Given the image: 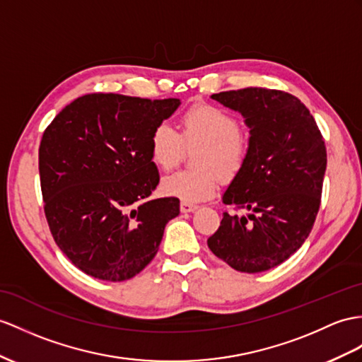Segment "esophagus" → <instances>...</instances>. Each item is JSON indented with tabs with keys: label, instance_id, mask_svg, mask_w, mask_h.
I'll return each mask as SVG.
<instances>
[{
	"label": "esophagus",
	"instance_id": "1",
	"mask_svg": "<svg viewBox=\"0 0 362 362\" xmlns=\"http://www.w3.org/2000/svg\"><path fill=\"white\" fill-rule=\"evenodd\" d=\"M198 209L197 204H192V202H181V211L182 214H190V211H195Z\"/></svg>",
	"mask_w": 362,
	"mask_h": 362
}]
</instances>
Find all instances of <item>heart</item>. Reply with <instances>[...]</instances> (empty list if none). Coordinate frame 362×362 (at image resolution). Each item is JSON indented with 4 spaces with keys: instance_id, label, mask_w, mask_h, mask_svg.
<instances>
[{
    "instance_id": "obj_1",
    "label": "heart",
    "mask_w": 362,
    "mask_h": 362,
    "mask_svg": "<svg viewBox=\"0 0 362 362\" xmlns=\"http://www.w3.org/2000/svg\"><path fill=\"white\" fill-rule=\"evenodd\" d=\"M201 144L195 155L197 169L165 176L161 192L184 202L209 199L218 190L221 176L232 180L241 172L250 153V141L240 130L233 115L210 104H198L181 117V134L170 124H158L148 139L152 163L170 170L181 161L184 146Z\"/></svg>"
}]
</instances>
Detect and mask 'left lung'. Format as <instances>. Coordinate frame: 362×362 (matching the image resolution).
Instances as JSON below:
<instances>
[{"instance_id": "obj_1", "label": "left lung", "mask_w": 362, "mask_h": 362, "mask_svg": "<svg viewBox=\"0 0 362 362\" xmlns=\"http://www.w3.org/2000/svg\"><path fill=\"white\" fill-rule=\"evenodd\" d=\"M211 98L240 112L250 129V153L223 195L249 211H224L209 249L238 272L279 266L301 247L318 215L327 152L305 105L283 90L247 87Z\"/></svg>"}]
</instances>
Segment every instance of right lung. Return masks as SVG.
Masks as SVG:
<instances>
[{
  "label": "right lung",
  "mask_w": 362,
  "mask_h": 362,
  "mask_svg": "<svg viewBox=\"0 0 362 362\" xmlns=\"http://www.w3.org/2000/svg\"><path fill=\"white\" fill-rule=\"evenodd\" d=\"M180 104L90 93L44 130V214L61 252L87 275L113 283L134 278L155 258L165 224L180 215V199L148 198L160 182L148 139Z\"/></svg>",
  "instance_id": "1"
}]
</instances>
